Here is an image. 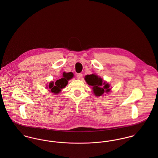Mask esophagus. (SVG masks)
<instances>
[{
  "label": "esophagus",
  "instance_id": "34e87169",
  "mask_svg": "<svg viewBox=\"0 0 158 158\" xmlns=\"http://www.w3.org/2000/svg\"><path fill=\"white\" fill-rule=\"evenodd\" d=\"M82 77H83L82 73H78V74L77 75V78L79 79V80L81 79V78H82Z\"/></svg>",
  "mask_w": 158,
  "mask_h": 158
}]
</instances>
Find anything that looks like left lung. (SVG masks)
I'll return each instance as SVG.
<instances>
[{
    "label": "left lung",
    "mask_w": 158,
    "mask_h": 158,
    "mask_svg": "<svg viewBox=\"0 0 158 158\" xmlns=\"http://www.w3.org/2000/svg\"><path fill=\"white\" fill-rule=\"evenodd\" d=\"M85 81L89 85L92 86L94 94L96 96H102L105 92H109L111 90L110 85L103 80L95 74L86 75L85 77ZM103 85V87L102 86Z\"/></svg>",
    "instance_id": "8db88e82"
}]
</instances>
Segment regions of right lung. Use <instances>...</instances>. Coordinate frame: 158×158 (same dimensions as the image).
Wrapping results in <instances>:
<instances>
[{"label": "right lung", "instance_id": "obj_1", "mask_svg": "<svg viewBox=\"0 0 158 158\" xmlns=\"http://www.w3.org/2000/svg\"><path fill=\"white\" fill-rule=\"evenodd\" d=\"M73 77V74L72 72H63L62 77L57 80L55 82L51 81L50 82L48 88L50 89L49 91L52 93L58 94L61 92L62 89L65 88L68 85V81L72 79Z\"/></svg>", "mask_w": 158, "mask_h": 158}]
</instances>
